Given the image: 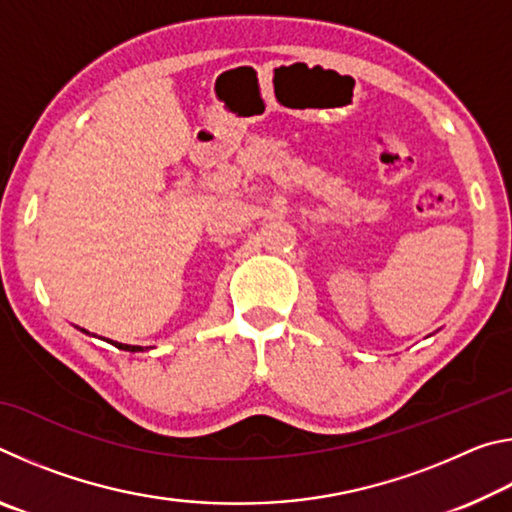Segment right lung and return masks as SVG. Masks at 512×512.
Here are the masks:
<instances>
[{
  "instance_id": "1",
  "label": "right lung",
  "mask_w": 512,
  "mask_h": 512,
  "mask_svg": "<svg viewBox=\"0 0 512 512\" xmlns=\"http://www.w3.org/2000/svg\"><path fill=\"white\" fill-rule=\"evenodd\" d=\"M81 332H85V329H81ZM85 334H90V332H85ZM108 343H112V345H115V348L126 350V352H144L142 345H126V343H115V341H108Z\"/></svg>"
}]
</instances>
